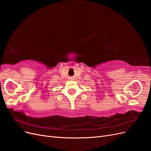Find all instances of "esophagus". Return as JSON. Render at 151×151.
I'll list each match as a JSON object with an SVG mask.
<instances>
[{
  "label": "esophagus",
  "mask_w": 151,
  "mask_h": 151,
  "mask_svg": "<svg viewBox=\"0 0 151 151\" xmlns=\"http://www.w3.org/2000/svg\"><path fill=\"white\" fill-rule=\"evenodd\" d=\"M71 79H72V78H71Z\"/></svg>",
  "instance_id": "esophagus-1"
}]
</instances>
